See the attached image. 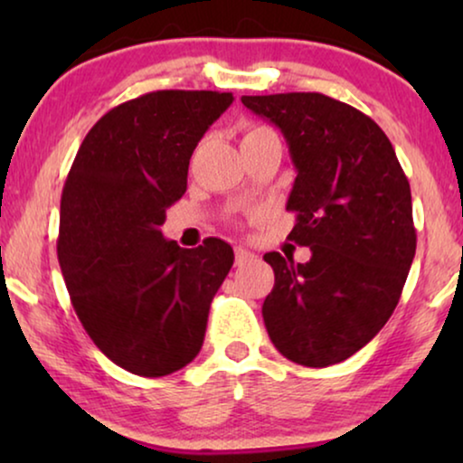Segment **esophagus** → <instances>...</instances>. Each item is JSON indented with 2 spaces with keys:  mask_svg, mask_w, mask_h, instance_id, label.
<instances>
[{
  "mask_svg": "<svg viewBox=\"0 0 463 463\" xmlns=\"http://www.w3.org/2000/svg\"><path fill=\"white\" fill-rule=\"evenodd\" d=\"M233 252H236V265H238V268H242V265L255 261V259H257V255H252L250 250L242 249V246H236V249H233Z\"/></svg>",
  "mask_w": 463,
  "mask_h": 463,
  "instance_id": "esophagus-1",
  "label": "esophagus"
}]
</instances>
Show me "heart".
Instances as JSON below:
<instances>
[{
  "mask_svg": "<svg viewBox=\"0 0 463 463\" xmlns=\"http://www.w3.org/2000/svg\"><path fill=\"white\" fill-rule=\"evenodd\" d=\"M265 130H269V128H265V126H250V128L244 132V138L252 137V135H259V132H265Z\"/></svg>",
  "mask_w": 463,
  "mask_h": 463,
  "instance_id": "heart-1",
  "label": "heart"
}]
</instances>
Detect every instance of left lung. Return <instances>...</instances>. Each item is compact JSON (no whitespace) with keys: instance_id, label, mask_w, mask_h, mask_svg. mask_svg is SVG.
Listing matches in <instances>:
<instances>
[{"instance_id":"obj_1","label":"left lung","mask_w":463,"mask_h":463,"mask_svg":"<svg viewBox=\"0 0 463 463\" xmlns=\"http://www.w3.org/2000/svg\"><path fill=\"white\" fill-rule=\"evenodd\" d=\"M282 130L297 168L288 233L312 259L280 252L263 301L271 344L297 364H337L382 331L398 306L417 233L407 175L385 132L356 107L320 92L242 97Z\"/></svg>"}]
</instances>
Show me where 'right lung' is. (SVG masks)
Here are the masks:
<instances>
[{"label":"right lung","instance_id":"obj_1","mask_svg":"<svg viewBox=\"0 0 463 463\" xmlns=\"http://www.w3.org/2000/svg\"><path fill=\"white\" fill-rule=\"evenodd\" d=\"M232 100L156 90L113 107L81 141L62 187L56 252L73 309L94 345L135 375H170L198 356L233 265L223 240L181 249L160 232L185 194L195 145Z\"/></svg>","mask_w":463,"mask_h":463}]
</instances>
